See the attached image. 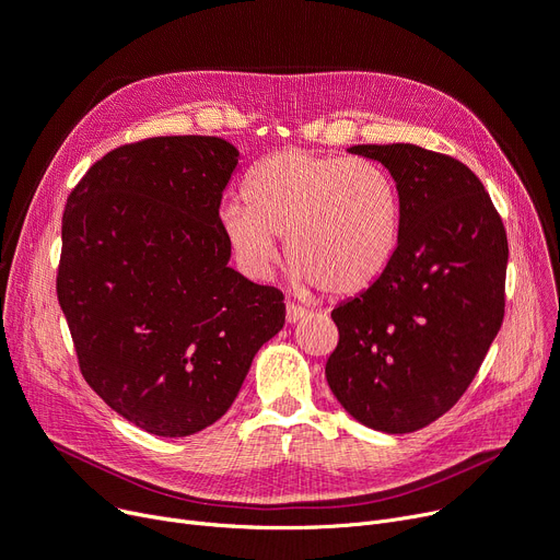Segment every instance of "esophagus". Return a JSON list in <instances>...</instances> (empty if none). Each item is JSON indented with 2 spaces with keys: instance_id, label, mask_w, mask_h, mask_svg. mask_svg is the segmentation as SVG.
Wrapping results in <instances>:
<instances>
[{
  "instance_id": "34e87169",
  "label": "esophagus",
  "mask_w": 560,
  "mask_h": 560,
  "mask_svg": "<svg viewBox=\"0 0 560 560\" xmlns=\"http://www.w3.org/2000/svg\"><path fill=\"white\" fill-rule=\"evenodd\" d=\"M307 316V310L294 303H287V324H299L301 318Z\"/></svg>"
}]
</instances>
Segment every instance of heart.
<instances>
[{
	"label": "heart",
	"mask_w": 560,
	"mask_h": 560,
	"mask_svg": "<svg viewBox=\"0 0 560 560\" xmlns=\"http://www.w3.org/2000/svg\"><path fill=\"white\" fill-rule=\"evenodd\" d=\"M246 205L221 211L225 242L242 269L269 276L276 236H287V259L326 296H358L374 287L401 236V194L376 162L301 148L278 150L248 173Z\"/></svg>",
	"instance_id": "1"
}]
</instances>
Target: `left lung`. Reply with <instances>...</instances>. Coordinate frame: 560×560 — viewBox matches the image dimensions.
Instances as JSON below:
<instances>
[{"label": "left lung", "instance_id": "8db88e82", "mask_svg": "<svg viewBox=\"0 0 560 560\" xmlns=\"http://www.w3.org/2000/svg\"><path fill=\"white\" fill-rule=\"evenodd\" d=\"M401 194V236L385 276L332 310L326 364L337 401L374 431L412 433L458 404L503 322L509 238L458 159L412 143L353 145Z\"/></svg>", "mask_w": 560, "mask_h": 560}]
</instances>
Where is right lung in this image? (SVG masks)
I'll list each match as a JSON object with an SVG mask.
<instances>
[{"label":"right lung","instance_id":"right-lung-1","mask_svg":"<svg viewBox=\"0 0 560 560\" xmlns=\"http://www.w3.org/2000/svg\"><path fill=\"white\" fill-rule=\"evenodd\" d=\"M238 150L154 137L104 154L68 196L57 296L79 369L139 429L186 438L221 419L284 296L230 269L219 207Z\"/></svg>","mask_w":560,"mask_h":560}]
</instances>
